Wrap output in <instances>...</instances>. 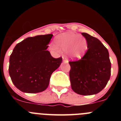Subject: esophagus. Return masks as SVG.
I'll list each match as a JSON object with an SVG mask.
<instances>
[{"label": "esophagus", "instance_id": "34e87169", "mask_svg": "<svg viewBox=\"0 0 121 121\" xmlns=\"http://www.w3.org/2000/svg\"><path fill=\"white\" fill-rule=\"evenodd\" d=\"M62 60H63L65 62H66V63H67V62H68V61L67 59H66V57L62 56Z\"/></svg>", "mask_w": 121, "mask_h": 121}]
</instances>
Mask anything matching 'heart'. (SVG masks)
<instances>
[{"label":"heart","instance_id":"1","mask_svg":"<svg viewBox=\"0 0 121 121\" xmlns=\"http://www.w3.org/2000/svg\"><path fill=\"white\" fill-rule=\"evenodd\" d=\"M56 44L50 45V48L56 52L60 49L67 51L68 55L72 59H80L87 49V40L84 36L71 32L59 35L55 39Z\"/></svg>","mask_w":121,"mask_h":121}]
</instances>
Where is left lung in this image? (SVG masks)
Here are the masks:
<instances>
[{"instance_id": "obj_1", "label": "left lung", "mask_w": 121, "mask_h": 121, "mask_svg": "<svg viewBox=\"0 0 121 121\" xmlns=\"http://www.w3.org/2000/svg\"><path fill=\"white\" fill-rule=\"evenodd\" d=\"M87 40V49L80 60L71 61L69 77L72 90L84 95L99 93L106 86L111 74L108 50L96 37L82 33Z\"/></svg>"}]
</instances>
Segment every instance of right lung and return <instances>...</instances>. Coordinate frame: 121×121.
<instances>
[{
    "label": "right lung",
    "mask_w": 121,
    "mask_h": 121,
    "mask_svg": "<svg viewBox=\"0 0 121 121\" xmlns=\"http://www.w3.org/2000/svg\"><path fill=\"white\" fill-rule=\"evenodd\" d=\"M52 34L29 37L18 43L9 57V74L18 89L29 93L45 91L52 73L62 62L51 56L47 48Z\"/></svg>",
    "instance_id": "1"
}]
</instances>
